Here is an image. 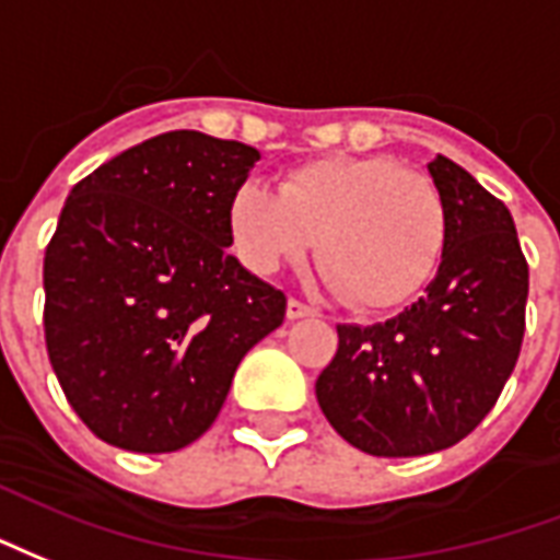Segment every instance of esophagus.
<instances>
[{"instance_id":"esophagus-1","label":"esophagus","mask_w":560,"mask_h":560,"mask_svg":"<svg viewBox=\"0 0 560 560\" xmlns=\"http://www.w3.org/2000/svg\"><path fill=\"white\" fill-rule=\"evenodd\" d=\"M285 316L295 322V319H310V316H316V307H310L304 301H298V298H289V304H285Z\"/></svg>"}]
</instances>
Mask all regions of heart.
<instances>
[{"label":"heart","mask_w":560,"mask_h":560,"mask_svg":"<svg viewBox=\"0 0 560 560\" xmlns=\"http://www.w3.org/2000/svg\"><path fill=\"white\" fill-rule=\"evenodd\" d=\"M238 259L275 275L313 250L352 307L399 304L442 259L447 214L427 175L394 158H325L280 175L275 187L247 182L230 202Z\"/></svg>","instance_id":"obj_1"}]
</instances>
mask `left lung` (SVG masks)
I'll return each instance as SVG.
<instances>
[{
  "instance_id": "left-lung-1",
  "label": "left lung",
  "mask_w": 560,
  "mask_h": 560,
  "mask_svg": "<svg viewBox=\"0 0 560 560\" xmlns=\"http://www.w3.org/2000/svg\"><path fill=\"white\" fill-rule=\"evenodd\" d=\"M447 214L423 298L375 325H337L316 378L330 427L370 456H423L463 442L495 406L525 334L528 262L508 206L459 163H427Z\"/></svg>"
}]
</instances>
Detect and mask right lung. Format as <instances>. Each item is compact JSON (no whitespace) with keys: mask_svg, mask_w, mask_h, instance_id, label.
Here are the masks:
<instances>
[{"mask_svg":"<svg viewBox=\"0 0 560 560\" xmlns=\"http://www.w3.org/2000/svg\"><path fill=\"white\" fill-rule=\"evenodd\" d=\"M259 151L170 130L73 185L44 253V337L101 442L170 453L214 423L285 295L230 253V202Z\"/></svg>","mask_w":560,"mask_h":560,"instance_id":"1","label":"right lung"}]
</instances>
